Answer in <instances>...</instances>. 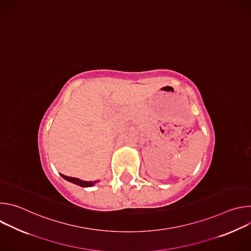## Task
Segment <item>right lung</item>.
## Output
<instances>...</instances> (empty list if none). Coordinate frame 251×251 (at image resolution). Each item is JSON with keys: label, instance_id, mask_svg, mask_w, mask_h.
Returning <instances> with one entry per match:
<instances>
[{"label": "right lung", "instance_id": "right-lung-1", "mask_svg": "<svg viewBox=\"0 0 251 251\" xmlns=\"http://www.w3.org/2000/svg\"><path fill=\"white\" fill-rule=\"evenodd\" d=\"M60 176L64 178V180L73 183V184H75L77 186H80L82 188H88V187H92L94 186L96 183H98L99 181H94V182H86V181H82L80 180V178H77V177H73V176H64V175H61Z\"/></svg>", "mask_w": 251, "mask_h": 251}]
</instances>
